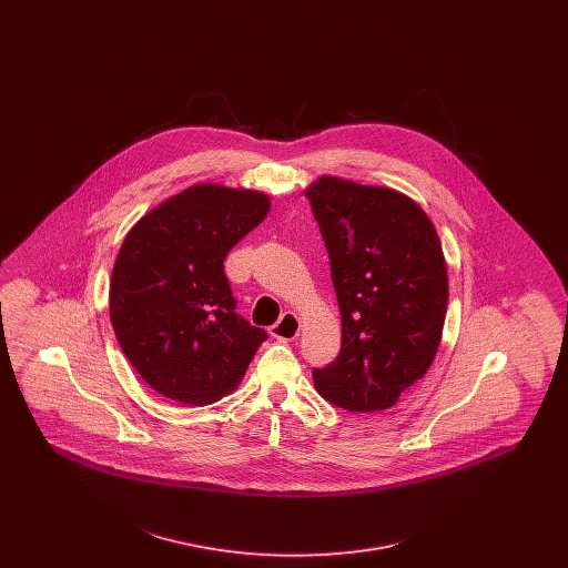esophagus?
Returning a JSON list of instances; mask_svg holds the SVG:
<instances>
[{
    "mask_svg": "<svg viewBox=\"0 0 568 568\" xmlns=\"http://www.w3.org/2000/svg\"><path fill=\"white\" fill-rule=\"evenodd\" d=\"M271 334L276 341H294L300 334V320L294 313H283V317L272 325Z\"/></svg>",
    "mask_w": 568,
    "mask_h": 568,
    "instance_id": "obj_1",
    "label": "esophagus"
}]
</instances>
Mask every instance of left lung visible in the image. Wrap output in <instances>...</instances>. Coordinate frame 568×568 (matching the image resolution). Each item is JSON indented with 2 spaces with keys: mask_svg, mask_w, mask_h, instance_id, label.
<instances>
[{
  "mask_svg": "<svg viewBox=\"0 0 568 568\" xmlns=\"http://www.w3.org/2000/svg\"><path fill=\"white\" fill-rule=\"evenodd\" d=\"M324 236L343 343L313 368L327 403L396 405L433 364L447 313V266L426 213L403 193L324 176L306 190Z\"/></svg>",
  "mask_w": 568,
  "mask_h": 568,
  "instance_id": "obj_1",
  "label": "left lung"
}]
</instances>
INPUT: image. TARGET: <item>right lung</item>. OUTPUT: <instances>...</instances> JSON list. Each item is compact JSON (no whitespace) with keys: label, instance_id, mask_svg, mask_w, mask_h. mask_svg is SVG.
I'll list each match as a JSON object with an SVG mask.
<instances>
[{"label":"right lung","instance_id":"obj_1","mask_svg":"<svg viewBox=\"0 0 568 568\" xmlns=\"http://www.w3.org/2000/svg\"><path fill=\"white\" fill-rule=\"evenodd\" d=\"M268 209L257 191L195 185L125 236L110 281V322L138 375L165 398L221 400L268 338L236 313L223 271L230 248Z\"/></svg>","mask_w":568,"mask_h":568}]
</instances>
